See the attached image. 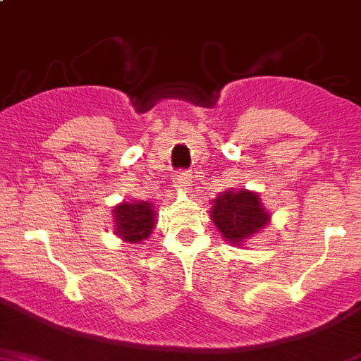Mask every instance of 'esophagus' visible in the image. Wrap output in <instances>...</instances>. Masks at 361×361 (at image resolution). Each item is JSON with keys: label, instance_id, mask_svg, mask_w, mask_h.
Returning a JSON list of instances; mask_svg holds the SVG:
<instances>
[{"label": "esophagus", "instance_id": "obj_1", "mask_svg": "<svg viewBox=\"0 0 361 361\" xmlns=\"http://www.w3.org/2000/svg\"><path fill=\"white\" fill-rule=\"evenodd\" d=\"M174 183H176V187H178V189L189 190L190 183H192V176H190L187 171H180L178 174L174 176Z\"/></svg>", "mask_w": 361, "mask_h": 361}]
</instances>
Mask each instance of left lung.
<instances>
[{
    "label": "left lung",
    "instance_id": "1",
    "mask_svg": "<svg viewBox=\"0 0 361 361\" xmlns=\"http://www.w3.org/2000/svg\"><path fill=\"white\" fill-rule=\"evenodd\" d=\"M211 220L222 233L224 240L242 244L269 222V213L262 207L257 192L224 190L213 200Z\"/></svg>",
    "mask_w": 361,
    "mask_h": 361
}]
</instances>
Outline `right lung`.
Instances as JSON below:
<instances>
[{
    "label": "right lung",
    "mask_w": 361,
    "mask_h": 361,
    "mask_svg": "<svg viewBox=\"0 0 361 361\" xmlns=\"http://www.w3.org/2000/svg\"><path fill=\"white\" fill-rule=\"evenodd\" d=\"M114 233L124 242L139 244L150 237L156 226V211L150 202H123L114 207Z\"/></svg>",
    "instance_id": "obj_1"
}]
</instances>
